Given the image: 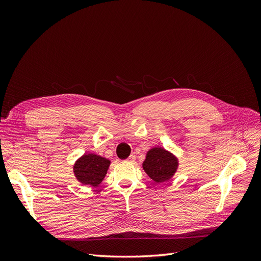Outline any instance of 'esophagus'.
I'll use <instances>...</instances> for the list:
<instances>
[{"label":"esophagus","mask_w":261,"mask_h":261,"mask_svg":"<svg viewBox=\"0 0 261 261\" xmlns=\"http://www.w3.org/2000/svg\"><path fill=\"white\" fill-rule=\"evenodd\" d=\"M127 162H129V163H134L136 161V155H134V154H130L128 158H127V160H126Z\"/></svg>","instance_id":"1"}]
</instances>
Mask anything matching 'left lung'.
Returning <instances> with one entry per match:
<instances>
[{
  "label": "left lung",
  "instance_id": "obj_1",
  "mask_svg": "<svg viewBox=\"0 0 261 261\" xmlns=\"http://www.w3.org/2000/svg\"><path fill=\"white\" fill-rule=\"evenodd\" d=\"M178 165V158L174 153L156 146L147 151L143 169L154 183L160 184L169 181L175 175Z\"/></svg>",
  "mask_w": 261,
  "mask_h": 261
}]
</instances>
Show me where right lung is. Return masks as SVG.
Instances as JSON below:
<instances>
[{
	"label": "right lung",
	"mask_w": 261,
	"mask_h": 261,
	"mask_svg": "<svg viewBox=\"0 0 261 261\" xmlns=\"http://www.w3.org/2000/svg\"><path fill=\"white\" fill-rule=\"evenodd\" d=\"M110 164L111 160L105 156L93 152L84 153L73 165L74 176L83 185L97 187L105 179Z\"/></svg>",
	"instance_id": "right-lung-1"
}]
</instances>
